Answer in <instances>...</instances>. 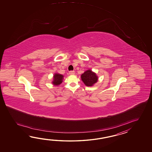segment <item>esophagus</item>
<instances>
[{"instance_id":"esophagus-1","label":"esophagus","mask_w":152,"mask_h":152,"mask_svg":"<svg viewBox=\"0 0 152 152\" xmlns=\"http://www.w3.org/2000/svg\"><path fill=\"white\" fill-rule=\"evenodd\" d=\"M69 74L70 75H74L75 74V72L74 71H71L69 72Z\"/></svg>"}]
</instances>
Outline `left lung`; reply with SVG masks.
<instances>
[{
  "instance_id": "8db88e82",
  "label": "left lung",
  "mask_w": 152,
  "mask_h": 152,
  "mask_svg": "<svg viewBox=\"0 0 152 152\" xmlns=\"http://www.w3.org/2000/svg\"><path fill=\"white\" fill-rule=\"evenodd\" d=\"M81 80L87 86H92L97 83L98 77L91 70H87L81 75Z\"/></svg>"
}]
</instances>
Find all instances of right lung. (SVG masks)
<instances>
[{
  "mask_svg": "<svg viewBox=\"0 0 152 152\" xmlns=\"http://www.w3.org/2000/svg\"><path fill=\"white\" fill-rule=\"evenodd\" d=\"M64 76L60 74H55L54 75V80L53 81V84L55 85H58L62 82Z\"/></svg>",
  "mask_w": 152,
  "mask_h": 152,
  "instance_id": "1",
  "label": "right lung"
}]
</instances>
